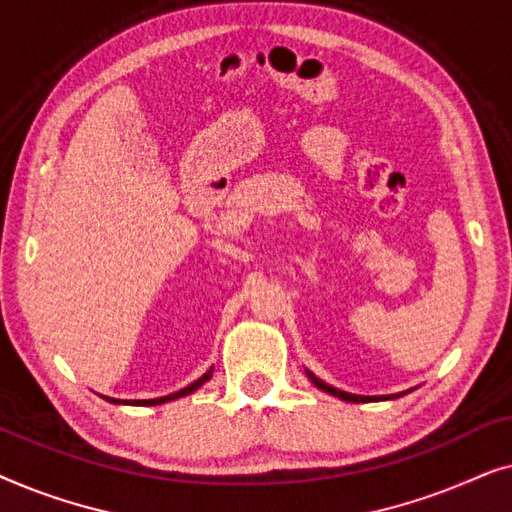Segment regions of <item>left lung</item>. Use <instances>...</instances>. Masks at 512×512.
Masks as SVG:
<instances>
[{
  "label": "left lung",
  "mask_w": 512,
  "mask_h": 512,
  "mask_svg": "<svg viewBox=\"0 0 512 512\" xmlns=\"http://www.w3.org/2000/svg\"><path fill=\"white\" fill-rule=\"evenodd\" d=\"M307 373V377H310L312 380V384L317 389H321V391H328V394H333V396H338V398H342V401H349V403H370V401H387V398H396L398 394H394V396H356V394H347V391H340V389H335V387H331V384H326V382H321L317 375H312L310 370H305ZM405 394V391H403ZM401 394V396H403Z\"/></svg>",
  "instance_id": "obj_1"
}]
</instances>
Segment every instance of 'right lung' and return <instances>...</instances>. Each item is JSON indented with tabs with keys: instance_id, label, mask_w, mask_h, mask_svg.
Masks as SVG:
<instances>
[{
	"instance_id": "obj_1",
	"label": "right lung",
	"mask_w": 512,
	"mask_h": 512,
	"mask_svg": "<svg viewBox=\"0 0 512 512\" xmlns=\"http://www.w3.org/2000/svg\"><path fill=\"white\" fill-rule=\"evenodd\" d=\"M212 370L214 368H209L205 375L200 377V380H195L193 384H188V387H184L181 391H177V394H170V396H160V398H151V401H135V403H128V401H116V398H107V401H111V403H128V405H160V403H165V401H172V398H181V396H188V394H193L195 389L198 387H202V384H205L209 377H212Z\"/></svg>"
}]
</instances>
